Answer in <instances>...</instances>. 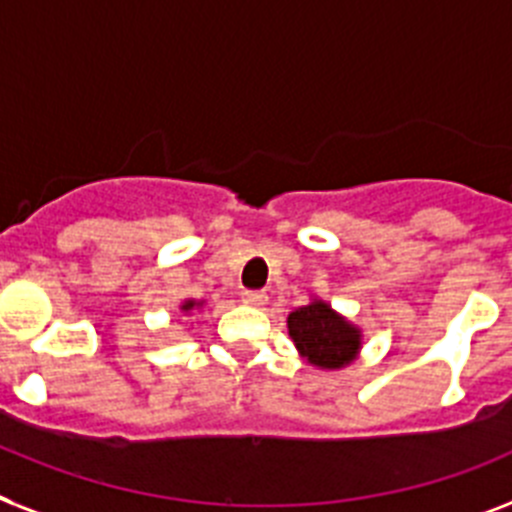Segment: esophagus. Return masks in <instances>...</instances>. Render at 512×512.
<instances>
[{
  "instance_id": "34e87169",
  "label": "esophagus",
  "mask_w": 512,
  "mask_h": 512,
  "mask_svg": "<svg viewBox=\"0 0 512 512\" xmlns=\"http://www.w3.org/2000/svg\"><path fill=\"white\" fill-rule=\"evenodd\" d=\"M266 300H269V297H266V292H243V302L251 307H261Z\"/></svg>"
}]
</instances>
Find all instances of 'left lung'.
Masks as SVG:
<instances>
[{
  "instance_id": "8db88e82",
  "label": "left lung",
  "mask_w": 512,
  "mask_h": 512,
  "mask_svg": "<svg viewBox=\"0 0 512 512\" xmlns=\"http://www.w3.org/2000/svg\"><path fill=\"white\" fill-rule=\"evenodd\" d=\"M287 328L300 356L320 369L351 364L361 348V330L323 300H312L289 312Z\"/></svg>"
}]
</instances>
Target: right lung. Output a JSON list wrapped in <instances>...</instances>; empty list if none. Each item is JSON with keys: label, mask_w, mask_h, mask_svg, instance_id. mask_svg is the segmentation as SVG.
<instances>
[{"label": "right lung", "mask_w": 512, "mask_h": 512, "mask_svg": "<svg viewBox=\"0 0 512 512\" xmlns=\"http://www.w3.org/2000/svg\"><path fill=\"white\" fill-rule=\"evenodd\" d=\"M194 307H202V302H197V300H187L182 305V312H189V310H194Z\"/></svg>", "instance_id": "right-lung-1"}]
</instances>
